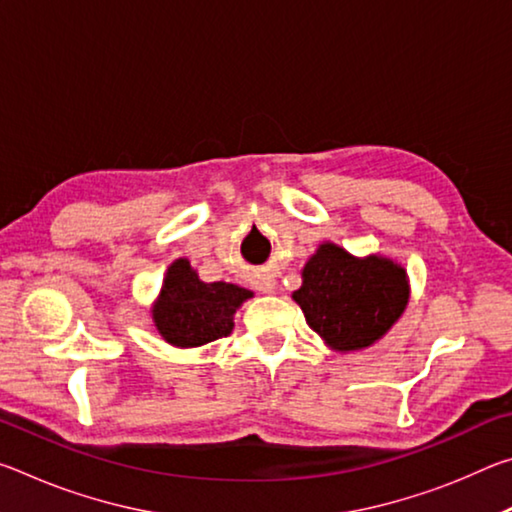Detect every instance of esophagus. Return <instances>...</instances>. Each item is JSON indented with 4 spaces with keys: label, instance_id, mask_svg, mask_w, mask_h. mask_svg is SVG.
<instances>
[{
    "label": "esophagus",
    "instance_id": "esophagus-1",
    "mask_svg": "<svg viewBox=\"0 0 512 512\" xmlns=\"http://www.w3.org/2000/svg\"><path fill=\"white\" fill-rule=\"evenodd\" d=\"M257 289L262 291V293H273V291H275V282L271 280V277H266V280L259 282V287H257Z\"/></svg>",
    "mask_w": 512,
    "mask_h": 512
}]
</instances>
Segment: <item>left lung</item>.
Instances as JSON below:
<instances>
[{
    "mask_svg": "<svg viewBox=\"0 0 512 512\" xmlns=\"http://www.w3.org/2000/svg\"><path fill=\"white\" fill-rule=\"evenodd\" d=\"M406 268L393 257H357L334 241L318 244L293 291L307 325L332 352H361L391 332L409 305Z\"/></svg>",
    "mask_w": 512,
    "mask_h": 512,
    "instance_id": "left-lung-1",
    "label": "left lung"
}]
</instances>
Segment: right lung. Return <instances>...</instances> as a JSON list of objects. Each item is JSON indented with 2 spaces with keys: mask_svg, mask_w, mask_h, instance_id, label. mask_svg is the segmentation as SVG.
Instances as JSON below:
<instances>
[{
  "mask_svg": "<svg viewBox=\"0 0 512 512\" xmlns=\"http://www.w3.org/2000/svg\"><path fill=\"white\" fill-rule=\"evenodd\" d=\"M253 291L230 282H203L189 259L178 257L162 277L151 320L158 334L173 348H201L235 327L237 309Z\"/></svg>",
  "mask_w": 512,
  "mask_h": 512,
  "instance_id": "1",
  "label": "right lung"
}]
</instances>
